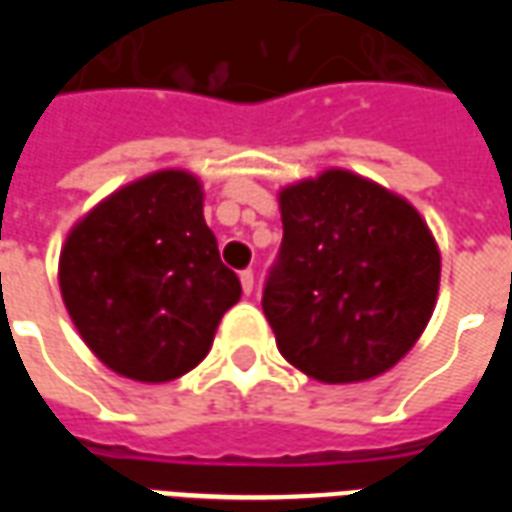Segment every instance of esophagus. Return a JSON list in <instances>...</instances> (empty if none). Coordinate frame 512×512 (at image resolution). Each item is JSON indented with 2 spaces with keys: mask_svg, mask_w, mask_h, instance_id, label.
Masks as SVG:
<instances>
[{
  "mask_svg": "<svg viewBox=\"0 0 512 512\" xmlns=\"http://www.w3.org/2000/svg\"><path fill=\"white\" fill-rule=\"evenodd\" d=\"M241 288H244L246 296L255 290V271H241Z\"/></svg>",
  "mask_w": 512,
  "mask_h": 512,
  "instance_id": "obj_1",
  "label": "esophagus"
}]
</instances>
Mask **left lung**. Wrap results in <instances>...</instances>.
<instances>
[{"label": "left lung", "instance_id": "8db88e82", "mask_svg": "<svg viewBox=\"0 0 512 512\" xmlns=\"http://www.w3.org/2000/svg\"><path fill=\"white\" fill-rule=\"evenodd\" d=\"M282 246L263 288L279 354L323 384L386 373L439 296L441 255L417 208L348 169L279 191Z\"/></svg>", "mask_w": 512, "mask_h": 512}]
</instances>
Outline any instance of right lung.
Listing matches in <instances>:
<instances>
[{
	"mask_svg": "<svg viewBox=\"0 0 512 512\" xmlns=\"http://www.w3.org/2000/svg\"><path fill=\"white\" fill-rule=\"evenodd\" d=\"M60 290L87 348L145 384L200 365L222 315L241 299L202 216L200 180L183 169L134 180L73 224Z\"/></svg>",
	"mask_w": 512,
	"mask_h": 512,
	"instance_id": "add662e5",
	"label": "right lung"
}]
</instances>
